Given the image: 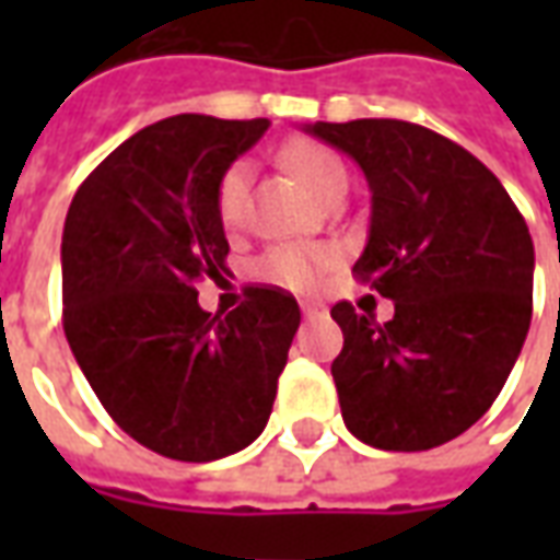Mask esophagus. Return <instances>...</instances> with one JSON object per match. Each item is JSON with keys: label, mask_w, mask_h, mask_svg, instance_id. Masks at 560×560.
<instances>
[{"label": "esophagus", "mask_w": 560, "mask_h": 560, "mask_svg": "<svg viewBox=\"0 0 560 560\" xmlns=\"http://www.w3.org/2000/svg\"><path fill=\"white\" fill-rule=\"evenodd\" d=\"M300 308H303L305 317H320V315H324V305H317V303H300Z\"/></svg>", "instance_id": "34e87169"}]
</instances>
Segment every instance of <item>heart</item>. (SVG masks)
<instances>
[{
    "instance_id": "1",
    "label": "heart",
    "mask_w": 560,
    "mask_h": 560,
    "mask_svg": "<svg viewBox=\"0 0 560 560\" xmlns=\"http://www.w3.org/2000/svg\"><path fill=\"white\" fill-rule=\"evenodd\" d=\"M284 167L305 183V188L317 195L324 203L329 197L348 191V171L341 159L317 140H291L281 149ZM248 185H252V167L248 161H233L228 171L221 173L219 188H215V209H219L221 224H240L245 215V200H248ZM332 252L327 245H300L284 243L272 245L267 255L257 260V279L269 281L284 291H312L320 279V272L329 267Z\"/></svg>"
}]
</instances>
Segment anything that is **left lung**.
Masks as SVG:
<instances>
[{
	"mask_svg": "<svg viewBox=\"0 0 560 560\" xmlns=\"http://www.w3.org/2000/svg\"><path fill=\"white\" fill-rule=\"evenodd\" d=\"M372 191L353 276L396 303L384 327L332 305L345 425L377 450H432L492 408L530 327L534 243L504 185L453 140L401 119L315 122Z\"/></svg>",
	"mask_w": 560,
	"mask_h": 560,
	"instance_id": "8db88e82",
	"label": "left lung"
}]
</instances>
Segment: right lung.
<instances>
[{
	"label": "right lung",
	"instance_id": "add662e5",
	"mask_svg": "<svg viewBox=\"0 0 560 560\" xmlns=\"http://www.w3.org/2000/svg\"><path fill=\"white\" fill-rule=\"evenodd\" d=\"M267 128L269 119H161L116 147L68 207L66 339L104 411L159 456H231L272 413L296 300L245 288L240 308L212 317L195 291L203 276L228 272L221 173Z\"/></svg>",
	"mask_w": 560,
	"mask_h": 560
}]
</instances>
